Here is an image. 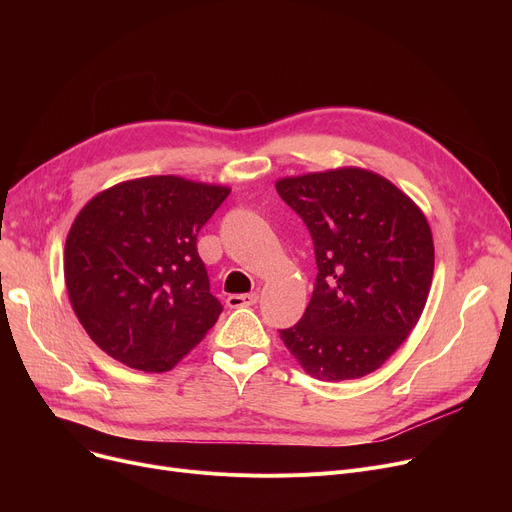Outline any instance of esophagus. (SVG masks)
<instances>
[{
  "instance_id": "34e87169",
  "label": "esophagus",
  "mask_w": 512,
  "mask_h": 512,
  "mask_svg": "<svg viewBox=\"0 0 512 512\" xmlns=\"http://www.w3.org/2000/svg\"><path fill=\"white\" fill-rule=\"evenodd\" d=\"M259 301V294L257 292H251V294H230V297L226 299V305L230 309H238V307H251Z\"/></svg>"
}]
</instances>
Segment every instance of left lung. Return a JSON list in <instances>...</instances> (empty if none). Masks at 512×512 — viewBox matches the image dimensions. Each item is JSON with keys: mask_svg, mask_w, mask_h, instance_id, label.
<instances>
[{"mask_svg": "<svg viewBox=\"0 0 512 512\" xmlns=\"http://www.w3.org/2000/svg\"><path fill=\"white\" fill-rule=\"evenodd\" d=\"M276 191L307 224L317 261L305 315L280 338L311 378H363L423 313L434 276L432 228L409 195L363 168L286 176Z\"/></svg>", "mask_w": 512, "mask_h": 512, "instance_id": "left-lung-1", "label": "left lung"}]
</instances>
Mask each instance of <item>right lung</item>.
I'll list each match as a JSON object with an SVG mask.
<instances>
[{
	"label": "right lung",
	"instance_id": "1",
	"mask_svg": "<svg viewBox=\"0 0 512 512\" xmlns=\"http://www.w3.org/2000/svg\"><path fill=\"white\" fill-rule=\"evenodd\" d=\"M230 188L145 176L97 193L74 218L64 249L70 305L112 359L170 371L222 313L209 292L197 234Z\"/></svg>",
	"mask_w": 512,
	"mask_h": 512
}]
</instances>
